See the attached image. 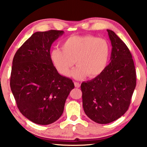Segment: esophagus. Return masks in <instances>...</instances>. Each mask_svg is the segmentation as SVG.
Here are the masks:
<instances>
[{
  "mask_svg": "<svg viewBox=\"0 0 147 147\" xmlns=\"http://www.w3.org/2000/svg\"><path fill=\"white\" fill-rule=\"evenodd\" d=\"M74 86H75L77 88H80V84L78 82H74Z\"/></svg>",
  "mask_w": 147,
  "mask_h": 147,
  "instance_id": "1",
  "label": "esophagus"
}]
</instances>
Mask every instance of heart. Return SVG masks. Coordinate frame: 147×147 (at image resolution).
I'll list each match as a JSON object with an SVG mask.
<instances>
[{"label": "heart", "mask_w": 147, "mask_h": 147, "mask_svg": "<svg viewBox=\"0 0 147 147\" xmlns=\"http://www.w3.org/2000/svg\"><path fill=\"white\" fill-rule=\"evenodd\" d=\"M62 50L54 49L51 59L59 73L69 76L75 63L78 66L72 72L74 78L95 77L105 69L108 61L109 47L105 39L92 36H71L61 43Z\"/></svg>", "instance_id": "heart-1"}]
</instances>
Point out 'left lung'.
Here are the masks:
<instances>
[{"label": "left lung", "instance_id": "left-lung-1", "mask_svg": "<svg viewBox=\"0 0 147 147\" xmlns=\"http://www.w3.org/2000/svg\"><path fill=\"white\" fill-rule=\"evenodd\" d=\"M107 31L112 46L110 63L101 74L81 84L84 112L99 124L111 123L126 113L136 86L130 50L115 32Z\"/></svg>", "mask_w": 147, "mask_h": 147}]
</instances>
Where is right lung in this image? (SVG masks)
Listing matches in <instances>:
<instances>
[{
	"label": "right lung",
	"mask_w": 147,
	"mask_h": 147,
	"mask_svg": "<svg viewBox=\"0 0 147 147\" xmlns=\"http://www.w3.org/2000/svg\"><path fill=\"white\" fill-rule=\"evenodd\" d=\"M62 30L35 32L13 57L10 88L20 112L33 123L47 125L63 112L74 85L59 74L51 59L52 44Z\"/></svg>",
	"instance_id": "1"
}]
</instances>
